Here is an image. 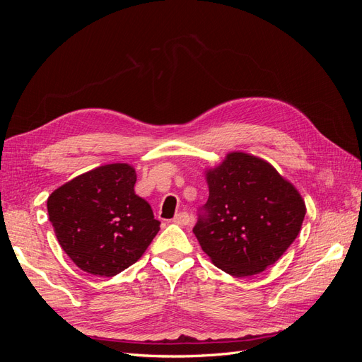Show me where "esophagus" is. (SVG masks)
I'll list each match as a JSON object with an SVG mask.
<instances>
[{
  "label": "esophagus",
  "instance_id": "1",
  "mask_svg": "<svg viewBox=\"0 0 362 362\" xmlns=\"http://www.w3.org/2000/svg\"><path fill=\"white\" fill-rule=\"evenodd\" d=\"M173 223H177V225H181V226H185V225H189L190 223V216L185 213V211H182V213H178L177 216L173 217V221H172Z\"/></svg>",
  "mask_w": 362,
  "mask_h": 362
}]
</instances>
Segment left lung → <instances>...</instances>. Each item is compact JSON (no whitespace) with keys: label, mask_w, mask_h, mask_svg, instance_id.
<instances>
[{"label":"left lung","mask_w":362,"mask_h":362,"mask_svg":"<svg viewBox=\"0 0 362 362\" xmlns=\"http://www.w3.org/2000/svg\"><path fill=\"white\" fill-rule=\"evenodd\" d=\"M205 177L210 196L193 233L214 266L243 278L275 264L300 233V193L270 163L245 152H229Z\"/></svg>","instance_id":"obj_1"}]
</instances>
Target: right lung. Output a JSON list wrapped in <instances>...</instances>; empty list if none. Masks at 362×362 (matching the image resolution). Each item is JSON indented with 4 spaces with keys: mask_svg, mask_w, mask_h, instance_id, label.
Instances as JSON below:
<instances>
[{
    "mask_svg": "<svg viewBox=\"0 0 362 362\" xmlns=\"http://www.w3.org/2000/svg\"><path fill=\"white\" fill-rule=\"evenodd\" d=\"M136 170L105 164L63 184L47 202L62 249L81 270L115 276L144 255L160 231L151 205L134 192Z\"/></svg>",
    "mask_w": 362,
    "mask_h": 362,
    "instance_id": "1",
    "label": "right lung"
}]
</instances>
